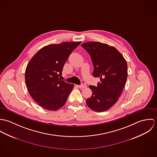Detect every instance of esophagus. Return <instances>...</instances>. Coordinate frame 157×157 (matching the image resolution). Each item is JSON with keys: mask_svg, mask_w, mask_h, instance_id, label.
Instances as JSON below:
<instances>
[{"mask_svg": "<svg viewBox=\"0 0 157 157\" xmlns=\"http://www.w3.org/2000/svg\"><path fill=\"white\" fill-rule=\"evenodd\" d=\"M77 86H78L79 88H80V89H83V88H86V85H84V84L80 85H78Z\"/></svg>", "mask_w": 157, "mask_h": 157, "instance_id": "esophagus-1", "label": "esophagus"}]
</instances>
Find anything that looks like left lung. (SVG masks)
I'll use <instances>...</instances> for the list:
<instances>
[{
    "instance_id": "obj_1",
    "label": "left lung",
    "mask_w": 157,
    "mask_h": 157,
    "mask_svg": "<svg viewBox=\"0 0 157 157\" xmlns=\"http://www.w3.org/2000/svg\"><path fill=\"white\" fill-rule=\"evenodd\" d=\"M91 57L94 77H99L97 86L90 85L91 97L86 105L92 110L103 112L118 101L128 77V65L122 54L113 46L97 42L82 44Z\"/></svg>"
}]
</instances>
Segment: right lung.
Returning a JSON list of instances; mask_svg holds the SVG:
<instances>
[{"label": "right lung", "instance_id": "right-lung-1", "mask_svg": "<svg viewBox=\"0 0 157 157\" xmlns=\"http://www.w3.org/2000/svg\"><path fill=\"white\" fill-rule=\"evenodd\" d=\"M80 44L65 42L45 46L28 63L25 74L27 89L46 109L56 111L65 104L74 85L62 80L59 75L69 55Z\"/></svg>", "mask_w": 157, "mask_h": 157}]
</instances>
